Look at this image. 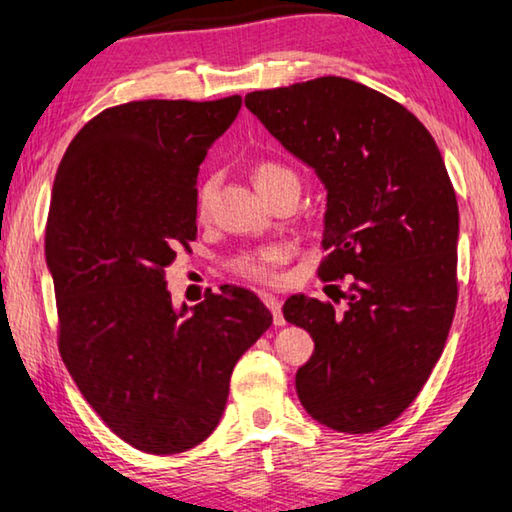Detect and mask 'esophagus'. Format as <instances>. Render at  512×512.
<instances>
[{
  "instance_id": "1",
  "label": "esophagus",
  "mask_w": 512,
  "mask_h": 512,
  "mask_svg": "<svg viewBox=\"0 0 512 512\" xmlns=\"http://www.w3.org/2000/svg\"><path fill=\"white\" fill-rule=\"evenodd\" d=\"M261 300L265 302V307H268L272 311V321L274 325H284V314H281V302L279 298H274V295L270 293H261Z\"/></svg>"
}]
</instances>
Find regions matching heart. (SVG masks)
<instances>
[{"label": "heart", "mask_w": 512, "mask_h": 512, "mask_svg": "<svg viewBox=\"0 0 512 512\" xmlns=\"http://www.w3.org/2000/svg\"><path fill=\"white\" fill-rule=\"evenodd\" d=\"M281 180H298L291 168L274 164V161H261L254 168V182L256 189L268 191L274 184ZM214 189H217V180L214 177H207V180L198 187L196 194V210L198 214H203L210 210ZM286 258V249L284 247H263V249H251V251H242V254L233 256L228 268H231L233 274H238L242 279L249 281H258V284H272L277 279V268L284 263Z\"/></svg>", "instance_id": "heart-1"}]
</instances>
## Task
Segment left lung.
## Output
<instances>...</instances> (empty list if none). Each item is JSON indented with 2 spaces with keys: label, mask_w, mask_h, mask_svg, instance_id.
Here are the masks:
<instances>
[{
  "label": "left lung",
  "mask_w": 512,
  "mask_h": 512,
  "mask_svg": "<svg viewBox=\"0 0 512 512\" xmlns=\"http://www.w3.org/2000/svg\"><path fill=\"white\" fill-rule=\"evenodd\" d=\"M244 106L328 189L318 277L346 279L344 314L291 295L314 353L295 374L321 425L367 434L397 420L441 358L457 307V196L432 133L390 96L323 76Z\"/></svg>",
  "instance_id": "obj_1"
}]
</instances>
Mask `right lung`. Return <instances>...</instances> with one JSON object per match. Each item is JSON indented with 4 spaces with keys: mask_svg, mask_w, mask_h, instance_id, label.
I'll return each instance as SVG.
<instances>
[{
    "mask_svg": "<svg viewBox=\"0 0 512 512\" xmlns=\"http://www.w3.org/2000/svg\"><path fill=\"white\" fill-rule=\"evenodd\" d=\"M242 96L106 108L57 168L46 261L57 344L99 418L150 455L198 446L219 425L235 362L272 325L254 293L205 291L173 309L166 270L196 240V177Z\"/></svg>",
    "mask_w": 512,
    "mask_h": 512,
    "instance_id": "right-lung-1",
    "label": "right lung"
}]
</instances>
